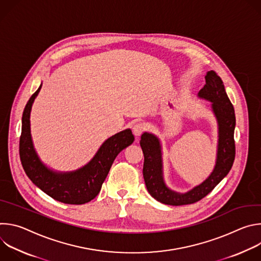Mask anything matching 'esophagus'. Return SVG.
<instances>
[{"mask_svg":"<svg viewBox=\"0 0 261 261\" xmlns=\"http://www.w3.org/2000/svg\"><path fill=\"white\" fill-rule=\"evenodd\" d=\"M145 129H146V125L144 123H137L133 126V133L136 136H139L145 131Z\"/></svg>","mask_w":261,"mask_h":261,"instance_id":"34e87169","label":"esophagus"}]
</instances>
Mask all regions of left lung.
Instances as JSON below:
<instances>
[{
    "instance_id": "left-lung-1",
    "label": "left lung",
    "mask_w": 261,
    "mask_h": 261,
    "mask_svg": "<svg viewBox=\"0 0 261 261\" xmlns=\"http://www.w3.org/2000/svg\"><path fill=\"white\" fill-rule=\"evenodd\" d=\"M199 97L210 100L219 124V144L217 162L212 174L188 193L179 194L169 190L162 177V160L159 140L152 134L143 133L140 139L142 148L143 178L146 189L156 200L169 205L191 204L205 197L224 178L232 167L236 157L234 127L236 115L221 77L215 71L205 75V85L199 91Z\"/></svg>"
}]
</instances>
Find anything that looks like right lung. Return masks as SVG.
Masks as SVG:
<instances>
[{"instance_id": "obj_1", "label": "right lung", "mask_w": 261, "mask_h": 261, "mask_svg": "<svg viewBox=\"0 0 261 261\" xmlns=\"http://www.w3.org/2000/svg\"><path fill=\"white\" fill-rule=\"evenodd\" d=\"M41 86L29 99L23 114L19 138V157L29 178L51 198L67 204H84L100 192L109 169L118 154L134 141L130 129L108 138L99 148L93 160L82 169L70 173L48 170L37 157L30 133V111Z\"/></svg>"}]
</instances>
